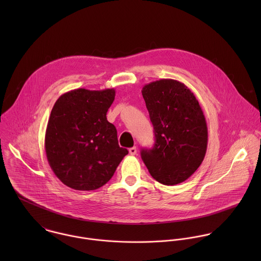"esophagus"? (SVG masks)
I'll use <instances>...</instances> for the list:
<instances>
[{
  "mask_svg": "<svg viewBox=\"0 0 261 261\" xmlns=\"http://www.w3.org/2000/svg\"><path fill=\"white\" fill-rule=\"evenodd\" d=\"M128 151H129V153L130 154H133V155H135L136 153H137V148L136 147H134V148H130V149H128Z\"/></svg>",
  "mask_w": 261,
  "mask_h": 261,
  "instance_id": "esophagus-1",
  "label": "esophagus"
}]
</instances>
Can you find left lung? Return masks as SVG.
<instances>
[{
	"instance_id": "8db88e82",
	"label": "left lung",
	"mask_w": 261,
	"mask_h": 261,
	"mask_svg": "<svg viewBox=\"0 0 261 261\" xmlns=\"http://www.w3.org/2000/svg\"><path fill=\"white\" fill-rule=\"evenodd\" d=\"M142 93L155 138L152 149H142V159L159 183H182L195 173L206 153L208 128L203 111L194 93L178 80L150 82Z\"/></svg>"
}]
</instances>
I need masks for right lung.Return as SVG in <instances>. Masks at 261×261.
Segmentation results:
<instances>
[{
	"mask_svg": "<svg viewBox=\"0 0 261 261\" xmlns=\"http://www.w3.org/2000/svg\"><path fill=\"white\" fill-rule=\"evenodd\" d=\"M115 90L78 88L55 102L45 134L48 163L67 187L92 191L112 179L128 150L118 146L115 126L107 112Z\"/></svg>",
	"mask_w": 261,
	"mask_h": 261,
	"instance_id": "1",
	"label": "right lung"
}]
</instances>
